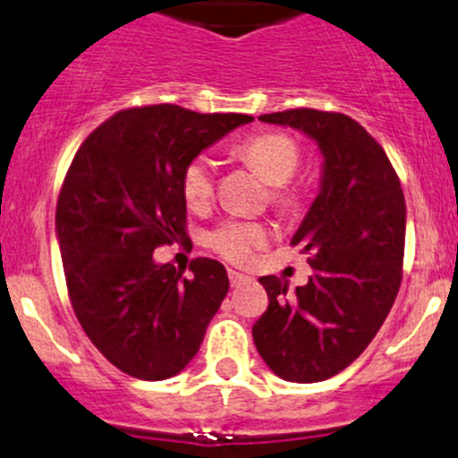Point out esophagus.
<instances>
[{
  "instance_id": "esophagus-1",
  "label": "esophagus",
  "mask_w": 458,
  "mask_h": 458,
  "mask_svg": "<svg viewBox=\"0 0 458 458\" xmlns=\"http://www.w3.org/2000/svg\"><path fill=\"white\" fill-rule=\"evenodd\" d=\"M228 279L233 285H242L246 284V281H252V276L243 275V272H237V270H228Z\"/></svg>"
}]
</instances>
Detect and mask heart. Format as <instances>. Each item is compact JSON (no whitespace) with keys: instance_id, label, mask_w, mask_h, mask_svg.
Instances as JSON below:
<instances>
[{"instance_id":"1","label":"heart","mask_w":458,"mask_h":458,"mask_svg":"<svg viewBox=\"0 0 458 458\" xmlns=\"http://www.w3.org/2000/svg\"><path fill=\"white\" fill-rule=\"evenodd\" d=\"M239 155L266 179L267 183L275 186L276 203L290 206L294 201L293 191L288 188L290 179L297 174L301 165V152L294 140L281 132H263V135L250 137L239 146ZM183 197L192 210H203L215 195V161L212 157L199 155L186 165L182 179ZM270 237V230L266 224L259 221H243V219H228L216 225L208 234V246L233 263H250L255 259L257 248Z\"/></svg>"}]
</instances>
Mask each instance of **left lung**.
Here are the masks:
<instances>
[{"label": "left lung", "mask_w": 458, "mask_h": 458, "mask_svg": "<svg viewBox=\"0 0 458 458\" xmlns=\"http://www.w3.org/2000/svg\"><path fill=\"white\" fill-rule=\"evenodd\" d=\"M259 119L315 140L323 174L290 242L310 255L312 276L294 293L275 275L259 279L267 310L252 326V339L276 377L326 381L370 345L399 293L403 191L386 150L348 114L294 108Z\"/></svg>", "instance_id": "left-lung-1"}]
</instances>
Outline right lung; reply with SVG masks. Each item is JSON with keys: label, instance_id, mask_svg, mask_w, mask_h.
Wrapping results in <instances>:
<instances>
[{"label": "right lung", "instance_id": "1", "mask_svg": "<svg viewBox=\"0 0 458 458\" xmlns=\"http://www.w3.org/2000/svg\"><path fill=\"white\" fill-rule=\"evenodd\" d=\"M250 122L173 104L119 110L86 137L68 168L55 215L68 297L88 339L131 377L182 372L228 294L215 259H192V276H183L152 252L191 243L183 170Z\"/></svg>", "mask_w": 458, "mask_h": 458}]
</instances>
